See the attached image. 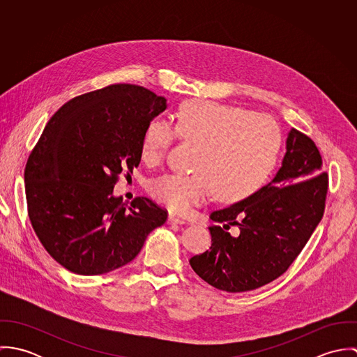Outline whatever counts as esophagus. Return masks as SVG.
<instances>
[{"mask_svg":"<svg viewBox=\"0 0 357 357\" xmlns=\"http://www.w3.org/2000/svg\"><path fill=\"white\" fill-rule=\"evenodd\" d=\"M167 222L169 224H185V221L174 214H169V218H167Z\"/></svg>","mask_w":357,"mask_h":357,"instance_id":"34e87169","label":"esophagus"}]
</instances>
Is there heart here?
Listing matches in <instances>:
<instances>
[{"mask_svg": "<svg viewBox=\"0 0 357 357\" xmlns=\"http://www.w3.org/2000/svg\"><path fill=\"white\" fill-rule=\"evenodd\" d=\"M177 135L199 144L192 174L167 173L151 183L153 197L176 213H187L215 192L222 202L242 201L271 177L282 151L275 119L250 109L208 102H184L174 128L153 119L144 129L140 153L146 163H159Z\"/></svg>", "mask_w": 357, "mask_h": 357, "instance_id": "heart-1", "label": "heart"}]
</instances>
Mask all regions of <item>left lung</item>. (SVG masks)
<instances>
[{
  "instance_id": "left-lung-1",
  "label": "left lung",
  "mask_w": 357,
  "mask_h": 357,
  "mask_svg": "<svg viewBox=\"0 0 357 357\" xmlns=\"http://www.w3.org/2000/svg\"><path fill=\"white\" fill-rule=\"evenodd\" d=\"M321 165L312 139L293 128L272 181L210 214L221 225L208 228L210 250L190 259L197 275L228 293L255 290L283 275L323 217L328 176ZM231 226L238 228L236 236Z\"/></svg>"
}]
</instances>
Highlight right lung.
Wrapping results in <instances>:
<instances>
[{
    "instance_id": "1",
    "label": "right lung",
    "mask_w": 357,
    "mask_h": 357,
    "mask_svg": "<svg viewBox=\"0 0 357 357\" xmlns=\"http://www.w3.org/2000/svg\"><path fill=\"white\" fill-rule=\"evenodd\" d=\"M166 107L143 86L116 84L71 99L47 123L24 169L27 208L45 250L70 272L126 265L165 224L166 210L151 199L128 207L112 191L139 166L144 129Z\"/></svg>"
}]
</instances>
